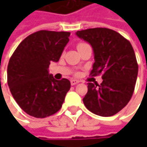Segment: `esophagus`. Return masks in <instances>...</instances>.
<instances>
[{"label":"esophagus","instance_id":"obj_1","mask_svg":"<svg viewBox=\"0 0 147 147\" xmlns=\"http://www.w3.org/2000/svg\"><path fill=\"white\" fill-rule=\"evenodd\" d=\"M79 82V81H77V80H71V84L74 86V85H76V84H77Z\"/></svg>","mask_w":147,"mask_h":147}]
</instances>
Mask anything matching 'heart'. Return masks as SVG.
<instances>
[{"label":"heart","instance_id":"obj_1","mask_svg":"<svg viewBox=\"0 0 147 147\" xmlns=\"http://www.w3.org/2000/svg\"><path fill=\"white\" fill-rule=\"evenodd\" d=\"M82 44H84V43H79V44L77 45V47H80V46H82Z\"/></svg>","mask_w":147,"mask_h":147}]
</instances>
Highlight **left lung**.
Here are the masks:
<instances>
[{"mask_svg": "<svg viewBox=\"0 0 147 147\" xmlns=\"http://www.w3.org/2000/svg\"><path fill=\"white\" fill-rule=\"evenodd\" d=\"M76 35L93 47L94 63L90 75L103 74L100 85L88 83L83 103L98 116H113L126 106L134 90L138 64L132 45L107 28L88 29L76 31Z\"/></svg>", "mask_w": 147, "mask_h": 147, "instance_id": "left-lung-1", "label": "left lung"}]
</instances>
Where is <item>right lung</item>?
<instances>
[{
	"label": "right lung",
	"instance_id": "obj_1",
	"mask_svg": "<svg viewBox=\"0 0 147 147\" xmlns=\"http://www.w3.org/2000/svg\"><path fill=\"white\" fill-rule=\"evenodd\" d=\"M71 33L39 30L18 46L7 65V83L20 108L31 117L44 118L62 107L71 88L68 79L55 80L48 73L58 62Z\"/></svg>",
	"mask_w": 147,
	"mask_h": 147
}]
</instances>
